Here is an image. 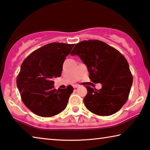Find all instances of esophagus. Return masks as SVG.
<instances>
[{"label": "esophagus", "instance_id": "1", "mask_svg": "<svg viewBox=\"0 0 150 150\" xmlns=\"http://www.w3.org/2000/svg\"><path fill=\"white\" fill-rule=\"evenodd\" d=\"M79 87V85H78V84H75V85H73V87H74V88H77Z\"/></svg>", "mask_w": 150, "mask_h": 150}]
</instances>
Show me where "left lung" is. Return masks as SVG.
I'll use <instances>...</instances> for the list:
<instances>
[{
	"label": "left lung",
	"instance_id": "obj_1",
	"mask_svg": "<svg viewBox=\"0 0 150 150\" xmlns=\"http://www.w3.org/2000/svg\"><path fill=\"white\" fill-rule=\"evenodd\" d=\"M71 55H78L87 65L92 82L102 85L99 90L85 86L87 94L83 102L86 108L99 116H110L120 110L128 100L133 81L124 55L96 40L78 43Z\"/></svg>",
	"mask_w": 150,
	"mask_h": 150
}]
</instances>
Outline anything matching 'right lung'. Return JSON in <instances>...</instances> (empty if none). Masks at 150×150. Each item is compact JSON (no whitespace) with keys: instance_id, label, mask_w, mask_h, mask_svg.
<instances>
[{"instance_id":"add662e5","label":"right lung","mask_w":150,"mask_h":150,"mask_svg":"<svg viewBox=\"0 0 150 150\" xmlns=\"http://www.w3.org/2000/svg\"><path fill=\"white\" fill-rule=\"evenodd\" d=\"M74 45L50 43L31 53L22 62L17 87L22 102L35 115L51 117L67 106L73 87L56 90L52 80L61 76L63 62Z\"/></svg>"}]
</instances>
